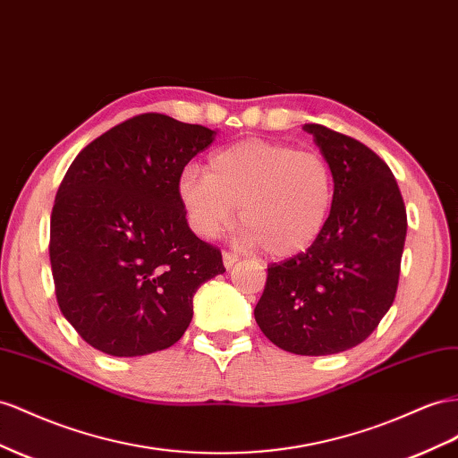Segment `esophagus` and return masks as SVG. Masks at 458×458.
<instances>
[{
	"label": "esophagus",
	"instance_id": "esophagus-1",
	"mask_svg": "<svg viewBox=\"0 0 458 458\" xmlns=\"http://www.w3.org/2000/svg\"><path fill=\"white\" fill-rule=\"evenodd\" d=\"M237 262H239V256L237 254H234V252H224V264H225V267H233Z\"/></svg>",
	"mask_w": 458,
	"mask_h": 458
}]
</instances>
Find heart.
Here are the masks:
<instances>
[{
	"mask_svg": "<svg viewBox=\"0 0 458 458\" xmlns=\"http://www.w3.org/2000/svg\"><path fill=\"white\" fill-rule=\"evenodd\" d=\"M177 194L194 231L214 239L234 221L242 239L271 258L301 254L326 229L335 177L319 152L285 142L249 139L212 154L208 171L182 169Z\"/></svg>",
	"mask_w": 458,
	"mask_h": 458,
	"instance_id": "heart-1",
	"label": "heart"
}]
</instances>
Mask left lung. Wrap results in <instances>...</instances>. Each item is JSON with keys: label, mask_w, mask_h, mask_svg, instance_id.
Wrapping results in <instances>:
<instances>
[{"label": "left lung", "mask_w": 458, "mask_h": 458, "mask_svg": "<svg viewBox=\"0 0 458 458\" xmlns=\"http://www.w3.org/2000/svg\"><path fill=\"white\" fill-rule=\"evenodd\" d=\"M310 132L335 177L326 229L306 252L267 266L256 324L279 349L324 356L372 335L399 285L406 209L387 164L318 123Z\"/></svg>", "instance_id": "left-lung-1"}]
</instances>
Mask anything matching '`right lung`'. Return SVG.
I'll return each instance as SVG.
<instances>
[{
	"instance_id": "1",
	"label": "right lung",
	"mask_w": 458,
	"mask_h": 458,
	"mask_svg": "<svg viewBox=\"0 0 458 458\" xmlns=\"http://www.w3.org/2000/svg\"><path fill=\"white\" fill-rule=\"evenodd\" d=\"M216 131L164 114L119 123L82 148L49 224L59 310L90 347L142 356L175 344L192 296L224 274L217 246L187 224L177 181Z\"/></svg>"
}]
</instances>
